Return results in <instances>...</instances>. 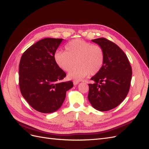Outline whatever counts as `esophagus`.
Segmentation results:
<instances>
[{
  "instance_id": "34e87169",
  "label": "esophagus",
  "mask_w": 149,
  "mask_h": 149,
  "mask_svg": "<svg viewBox=\"0 0 149 149\" xmlns=\"http://www.w3.org/2000/svg\"><path fill=\"white\" fill-rule=\"evenodd\" d=\"M79 81H77V80H74L73 81V84L74 85H78V83H79Z\"/></svg>"
}]
</instances>
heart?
<instances>
[{"label":"heart","instance_id":"obj_1","mask_svg":"<svg viewBox=\"0 0 149 149\" xmlns=\"http://www.w3.org/2000/svg\"><path fill=\"white\" fill-rule=\"evenodd\" d=\"M66 50L56 52L54 60L57 66L66 72L70 71L76 63L77 64L69 72V78L81 79L88 74L95 75L102 70L105 54L100 46L77 39L67 43Z\"/></svg>","mask_w":149,"mask_h":149}]
</instances>
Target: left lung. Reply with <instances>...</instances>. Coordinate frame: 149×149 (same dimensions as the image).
<instances>
[{"label": "left lung", "mask_w": 149, "mask_h": 149, "mask_svg": "<svg viewBox=\"0 0 149 149\" xmlns=\"http://www.w3.org/2000/svg\"><path fill=\"white\" fill-rule=\"evenodd\" d=\"M102 47L105 54L103 67L91 78L88 99L100 111L118 106L127 96L132 77V69L125 52L116 43L105 38L92 40Z\"/></svg>", "instance_id": "left-lung-1"}]
</instances>
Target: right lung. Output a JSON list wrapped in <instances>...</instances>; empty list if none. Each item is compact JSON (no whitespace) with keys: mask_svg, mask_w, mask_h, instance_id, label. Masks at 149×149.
<instances>
[{"mask_svg":"<svg viewBox=\"0 0 149 149\" xmlns=\"http://www.w3.org/2000/svg\"><path fill=\"white\" fill-rule=\"evenodd\" d=\"M62 38H45L25 51L19 65L21 94L30 106L40 112L51 113L61 107L71 81H61L66 74L57 66L54 54Z\"/></svg>","mask_w":149,"mask_h":149,"instance_id":"1","label":"right lung"}]
</instances>
